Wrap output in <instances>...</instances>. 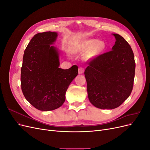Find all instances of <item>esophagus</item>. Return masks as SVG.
Here are the masks:
<instances>
[{
  "label": "esophagus",
  "mask_w": 150,
  "mask_h": 150,
  "mask_svg": "<svg viewBox=\"0 0 150 150\" xmlns=\"http://www.w3.org/2000/svg\"><path fill=\"white\" fill-rule=\"evenodd\" d=\"M84 71V68L83 67H79L78 69V73L79 74H83Z\"/></svg>",
  "instance_id": "esophagus-1"
}]
</instances>
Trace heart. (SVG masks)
Returning a JSON list of instances; mask_svg holds the SVG:
<instances>
[{
  "label": "heart",
  "mask_w": 150,
  "mask_h": 150,
  "mask_svg": "<svg viewBox=\"0 0 150 150\" xmlns=\"http://www.w3.org/2000/svg\"><path fill=\"white\" fill-rule=\"evenodd\" d=\"M105 48V44L96 39L87 40L80 45L79 50L83 53H89V57H94L99 55Z\"/></svg>",
  "instance_id": "b5f03b06"
}]
</instances>
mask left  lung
I'll return each mask as SVG.
<instances>
[{
	"mask_svg": "<svg viewBox=\"0 0 150 150\" xmlns=\"http://www.w3.org/2000/svg\"><path fill=\"white\" fill-rule=\"evenodd\" d=\"M113 35L116 42L111 51L89 60L84 71L89 101L100 109L119 107L133 88L136 65L133 50L122 36Z\"/></svg>",
	"mask_w": 150,
	"mask_h": 150,
	"instance_id": "obj_1",
	"label": "left lung"
}]
</instances>
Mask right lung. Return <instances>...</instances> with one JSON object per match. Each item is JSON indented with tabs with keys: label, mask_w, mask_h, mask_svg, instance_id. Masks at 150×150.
I'll use <instances>...</instances> for the list:
<instances>
[{
	"label": "right lung",
	"mask_w": 150,
	"mask_h": 150,
	"mask_svg": "<svg viewBox=\"0 0 150 150\" xmlns=\"http://www.w3.org/2000/svg\"><path fill=\"white\" fill-rule=\"evenodd\" d=\"M57 34L44 32L35 34L25 49L21 67V89L25 98L40 111H52L64 103L66 93L78 67L59 68L57 50L51 44Z\"/></svg>",
	"instance_id": "1"
}]
</instances>
